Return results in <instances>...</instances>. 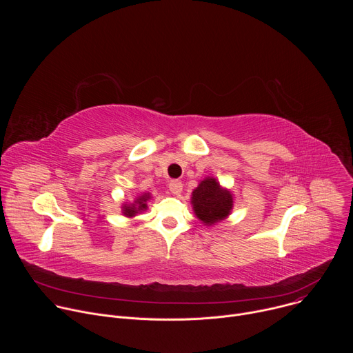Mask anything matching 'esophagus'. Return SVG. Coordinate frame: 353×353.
Here are the masks:
<instances>
[{"mask_svg": "<svg viewBox=\"0 0 353 353\" xmlns=\"http://www.w3.org/2000/svg\"><path fill=\"white\" fill-rule=\"evenodd\" d=\"M169 190L173 192V194H180L183 191V183L179 181V180H172L169 183Z\"/></svg>", "mask_w": 353, "mask_h": 353, "instance_id": "esophagus-1", "label": "esophagus"}]
</instances>
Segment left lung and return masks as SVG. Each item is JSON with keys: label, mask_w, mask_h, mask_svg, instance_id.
<instances>
[{"label": "left lung", "mask_w": 353, "mask_h": 353, "mask_svg": "<svg viewBox=\"0 0 353 353\" xmlns=\"http://www.w3.org/2000/svg\"><path fill=\"white\" fill-rule=\"evenodd\" d=\"M191 203L195 215L210 226L230 214L233 198L229 191L221 188L215 179L207 177L192 191Z\"/></svg>", "instance_id": "8db88e82"}]
</instances>
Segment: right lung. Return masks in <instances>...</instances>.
<instances>
[{"label": "right lung", "instance_id": "right-lung-1", "mask_svg": "<svg viewBox=\"0 0 353 353\" xmlns=\"http://www.w3.org/2000/svg\"><path fill=\"white\" fill-rule=\"evenodd\" d=\"M148 198H149V195L148 194H143V195H141L137 201H135V204H131V205H124L123 207V214L125 215V216H134L135 214H138V211H142V210H145L146 208V201H148Z\"/></svg>", "mask_w": 353, "mask_h": 353}]
</instances>
